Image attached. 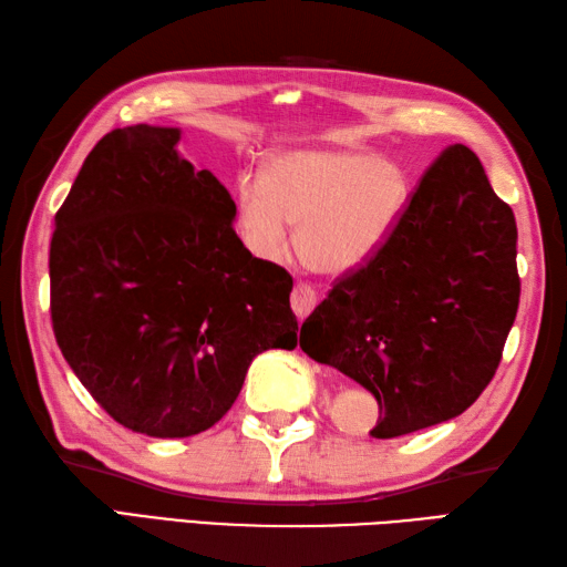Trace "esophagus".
Here are the masks:
<instances>
[{
  "label": "esophagus",
  "mask_w": 567,
  "mask_h": 567,
  "mask_svg": "<svg viewBox=\"0 0 567 567\" xmlns=\"http://www.w3.org/2000/svg\"><path fill=\"white\" fill-rule=\"evenodd\" d=\"M290 305H292L295 315H297L299 319H305V317L309 315V311L317 307V290H315V287L305 285V282L295 285L292 297H290Z\"/></svg>",
  "instance_id": "34e87169"
}]
</instances>
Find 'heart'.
I'll use <instances>...</instances> for the list:
<instances>
[{
    "instance_id": "obj_1",
    "label": "heart",
    "mask_w": 567,
    "mask_h": 567,
    "mask_svg": "<svg viewBox=\"0 0 567 567\" xmlns=\"http://www.w3.org/2000/svg\"><path fill=\"white\" fill-rule=\"evenodd\" d=\"M409 204L402 165L355 148H295L236 192V226L252 258L285 256L290 224L309 270L351 275L388 244Z\"/></svg>"
}]
</instances>
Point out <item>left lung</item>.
Here are the masks:
<instances>
[{
    "label": "left lung",
    "instance_id": "left-lung-1",
    "mask_svg": "<svg viewBox=\"0 0 567 567\" xmlns=\"http://www.w3.org/2000/svg\"><path fill=\"white\" fill-rule=\"evenodd\" d=\"M519 292L514 212L457 143L421 177L378 256L311 311L302 351L375 396L372 439L404 436L483 394Z\"/></svg>",
    "mask_w": 567,
    "mask_h": 567
}]
</instances>
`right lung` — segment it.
Returning a JSON list of instances; mask_svg holds the SVG:
<instances>
[{"mask_svg":"<svg viewBox=\"0 0 567 567\" xmlns=\"http://www.w3.org/2000/svg\"><path fill=\"white\" fill-rule=\"evenodd\" d=\"M179 136L106 134L55 214L48 262L68 365L106 414L153 439L212 429L252 358L299 339L292 277L240 244L231 195L179 155Z\"/></svg>","mask_w":567,"mask_h":567,"instance_id":"obj_1","label":"right lung"}]
</instances>
